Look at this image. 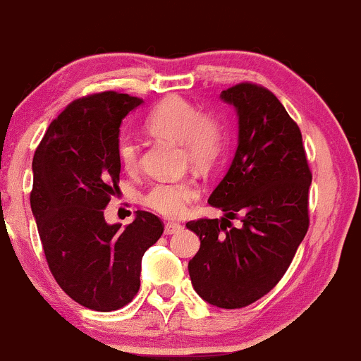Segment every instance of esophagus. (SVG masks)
Here are the masks:
<instances>
[{
    "instance_id": "esophagus-1",
    "label": "esophagus",
    "mask_w": 361,
    "mask_h": 361,
    "mask_svg": "<svg viewBox=\"0 0 361 361\" xmlns=\"http://www.w3.org/2000/svg\"><path fill=\"white\" fill-rule=\"evenodd\" d=\"M181 230V225L180 223H173V221H168L165 225V235H173L176 233V231Z\"/></svg>"
}]
</instances>
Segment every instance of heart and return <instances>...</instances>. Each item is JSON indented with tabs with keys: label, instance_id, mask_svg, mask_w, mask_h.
<instances>
[{
	"label": "heart",
	"instance_id": "obj_1",
	"mask_svg": "<svg viewBox=\"0 0 361 361\" xmlns=\"http://www.w3.org/2000/svg\"><path fill=\"white\" fill-rule=\"evenodd\" d=\"M147 130L157 138L180 143L185 158L196 168L212 166L225 147V131L220 120L208 111H198L193 103L170 97L159 102L147 121ZM138 143L130 136L118 141L116 153L123 170L131 173L138 168ZM200 188L195 181H159L143 196V203L158 214L178 218L188 204L198 200Z\"/></svg>",
	"mask_w": 361,
	"mask_h": 361
}]
</instances>
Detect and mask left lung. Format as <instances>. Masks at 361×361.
<instances>
[{"instance_id":"1","label":"left lung","mask_w":361,"mask_h":361,"mask_svg":"<svg viewBox=\"0 0 361 361\" xmlns=\"http://www.w3.org/2000/svg\"><path fill=\"white\" fill-rule=\"evenodd\" d=\"M238 118V143L208 203L225 214L188 221L200 250L188 263L191 285L218 308H243L288 270L308 231L312 185L302 133L271 91L240 83L221 91ZM236 214L244 225H229Z\"/></svg>"}]
</instances>
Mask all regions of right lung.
<instances>
[{
    "instance_id": "1",
    "label": "right lung",
    "mask_w": 361,
    "mask_h": 361,
    "mask_svg": "<svg viewBox=\"0 0 361 361\" xmlns=\"http://www.w3.org/2000/svg\"><path fill=\"white\" fill-rule=\"evenodd\" d=\"M143 99L104 91L68 104L36 148L31 212L44 257L63 291L94 312H113L140 290L141 258L163 223L135 212L126 228L104 208L120 193L116 147L121 121Z\"/></svg>"
}]
</instances>
